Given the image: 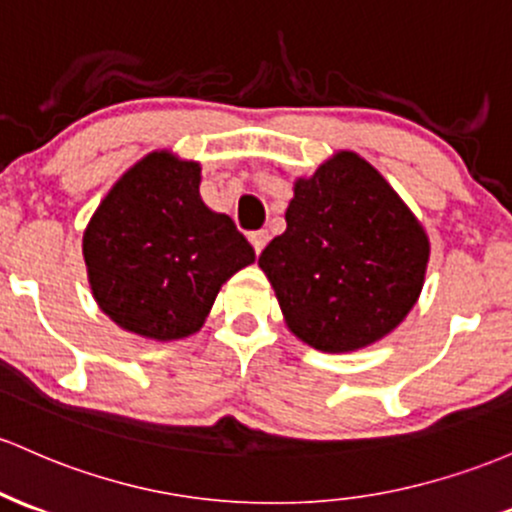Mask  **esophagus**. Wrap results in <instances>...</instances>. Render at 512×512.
<instances>
[{"label": "esophagus", "mask_w": 512, "mask_h": 512, "mask_svg": "<svg viewBox=\"0 0 512 512\" xmlns=\"http://www.w3.org/2000/svg\"><path fill=\"white\" fill-rule=\"evenodd\" d=\"M267 240H269L267 230H255V233H250V243L255 247V255H260V252L265 250Z\"/></svg>", "instance_id": "esophagus-1"}]
</instances>
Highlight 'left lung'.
<instances>
[{
  "mask_svg": "<svg viewBox=\"0 0 512 512\" xmlns=\"http://www.w3.org/2000/svg\"><path fill=\"white\" fill-rule=\"evenodd\" d=\"M428 235L369 162L338 153L299 179L286 230L260 255L291 333L350 352L391 333L423 289Z\"/></svg>",
  "mask_w": 512,
  "mask_h": 512,
  "instance_id": "1",
  "label": "left lung"
}]
</instances>
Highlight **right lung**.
<instances>
[{
	"label": "right lung",
	"mask_w": 512,
	"mask_h": 512,
	"mask_svg": "<svg viewBox=\"0 0 512 512\" xmlns=\"http://www.w3.org/2000/svg\"><path fill=\"white\" fill-rule=\"evenodd\" d=\"M201 167L150 153L106 194L82 252L101 311L153 340L196 333L230 274L255 250L199 196Z\"/></svg>",
	"instance_id": "right-lung-1"
}]
</instances>
